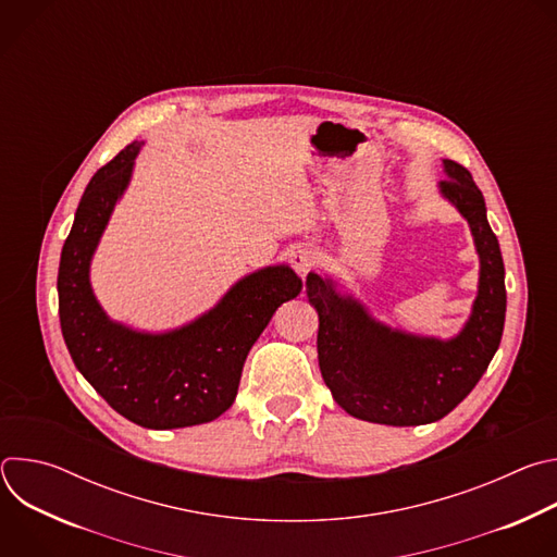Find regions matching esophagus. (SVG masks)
Returning <instances> with one entry per match:
<instances>
[{
  "label": "esophagus",
  "instance_id": "34e87169",
  "mask_svg": "<svg viewBox=\"0 0 557 557\" xmlns=\"http://www.w3.org/2000/svg\"><path fill=\"white\" fill-rule=\"evenodd\" d=\"M317 251L312 247H297L293 253H290V267L304 277L308 271L314 269L317 264Z\"/></svg>",
  "mask_w": 557,
  "mask_h": 557
}]
</instances>
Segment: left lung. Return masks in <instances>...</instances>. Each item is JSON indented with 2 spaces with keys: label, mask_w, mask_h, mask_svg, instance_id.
<instances>
[{
  "label": "left lung",
  "mask_w": 557,
  "mask_h": 557,
  "mask_svg": "<svg viewBox=\"0 0 557 557\" xmlns=\"http://www.w3.org/2000/svg\"><path fill=\"white\" fill-rule=\"evenodd\" d=\"M441 191L467 218L481 256V286L462 333L449 342L389 331L329 280L308 273L306 293L320 312L317 357L333 399L352 417L381 425H423L449 414L481 381L505 329V264L471 174L445 161Z\"/></svg>",
  "instance_id": "8db88e82"
}]
</instances>
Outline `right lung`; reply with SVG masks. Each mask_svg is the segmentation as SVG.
<instances>
[{
	"mask_svg": "<svg viewBox=\"0 0 557 557\" xmlns=\"http://www.w3.org/2000/svg\"><path fill=\"white\" fill-rule=\"evenodd\" d=\"M138 147L121 149L78 202L57 277L61 333L78 372L121 417L149 430L200 425L231 408L251 346L277 306L301 293V280L288 267L258 271L198 322L168 335L112 324L92 295L88 269Z\"/></svg>",
	"mask_w": 557,
	"mask_h": 557,
	"instance_id": "right-lung-1",
	"label": "right lung"
}]
</instances>
